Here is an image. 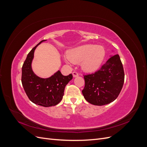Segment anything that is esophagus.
<instances>
[{"mask_svg":"<svg viewBox=\"0 0 147 147\" xmlns=\"http://www.w3.org/2000/svg\"><path fill=\"white\" fill-rule=\"evenodd\" d=\"M72 75H73V77H77L78 76V75H79L78 73L77 72H74L72 73Z\"/></svg>","mask_w":147,"mask_h":147,"instance_id":"obj_1","label":"esophagus"}]
</instances>
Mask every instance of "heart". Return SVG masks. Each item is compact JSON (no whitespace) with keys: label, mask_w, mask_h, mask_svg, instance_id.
Instances as JSON below:
<instances>
[{"label":"heart","mask_w":147,"mask_h":147,"mask_svg":"<svg viewBox=\"0 0 147 147\" xmlns=\"http://www.w3.org/2000/svg\"><path fill=\"white\" fill-rule=\"evenodd\" d=\"M105 55V51L103 47L88 44L70 51L68 53V59L75 64L82 63V69L88 72H94L99 68Z\"/></svg>","instance_id":"b5f03b06"}]
</instances>
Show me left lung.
<instances>
[{
    "instance_id": "8db88e82",
    "label": "left lung",
    "mask_w": 147,
    "mask_h": 147,
    "mask_svg": "<svg viewBox=\"0 0 147 147\" xmlns=\"http://www.w3.org/2000/svg\"><path fill=\"white\" fill-rule=\"evenodd\" d=\"M85 85L83 95L94 105L110 104L117 98L124 81L123 64L118 55L111 56L101 68L94 74L84 75Z\"/></svg>"
}]
</instances>
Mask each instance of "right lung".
I'll return each instance as SVG.
<instances>
[{
	"label": "right lung",
	"instance_id": "right-lung-1",
	"mask_svg": "<svg viewBox=\"0 0 147 147\" xmlns=\"http://www.w3.org/2000/svg\"><path fill=\"white\" fill-rule=\"evenodd\" d=\"M43 40L40 42L28 53L22 67L21 82L29 99L33 103L48 107L58 104L64 96L66 84L73 76L72 74L64 76L59 70L47 78H42L35 75L32 69V61L35 48Z\"/></svg>",
	"mask_w": 147,
	"mask_h": 147
}]
</instances>
